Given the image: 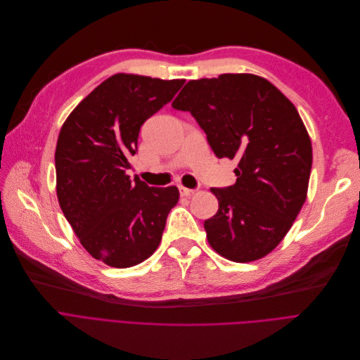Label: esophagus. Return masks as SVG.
<instances>
[{
    "instance_id": "obj_1",
    "label": "esophagus",
    "mask_w": 360,
    "mask_h": 360,
    "mask_svg": "<svg viewBox=\"0 0 360 360\" xmlns=\"http://www.w3.org/2000/svg\"><path fill=\"white\" fill-rule=\"evenodd\" d=\"M179 192H180V195H181V196H186V198L193 196V195L196 193V191H193V189H187V187H184V186H179Z\"/></svg>"
}]
</instances>
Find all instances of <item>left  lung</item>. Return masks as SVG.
<instances>
[{
  "label": "left lung",
  "mask_w": 360,
  "mask_h": 360,
  "mask_svg": "<svg viewBox=\"0 0 360 360\" xmlns=\"http://www.w3.org/2000/svg\"><path fill=\"white\" fill-rule=\"evenodd\" d=\"M171 105L191 111L218 158L237 161L236 183L211 189L219 207L203 224L208 243L233 262L264 258L307 196L312 143L296 107L250 73L187 82Z\"/></svg>",
  "instance_id": "left-lung-1"
}]
</instances>
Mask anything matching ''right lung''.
I'll list each match as a JSON object with an SVG mask.
<instances>
[{"mask_svg": "<svg viewBox=\"0 0 360 360\" xmlns=\"http://www.w3.org/2000/svg\"><path fill=\"white\" fill-rule=\"evenodd\" d=\"M184 79L117 73L65 118L56 148L57 198L82 246L114 268L134 266L157 250L176 186L149 187L126 169L141 126L173 99Z\"/></svg>", "mask_w": 360, "mask_h": 360, "instance_id": "obj_1", "label": "right lung"}]
</instances>
